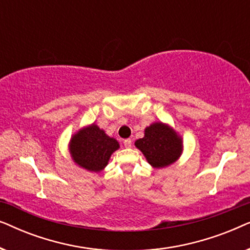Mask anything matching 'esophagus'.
Here are the masks:
<instances>
[{"mask_svg":"<svg viewBox=\"0 0 250 250\" xmlns=\"http://www.w3.org/2000/svg\"><path fill=\"white\" fill-rule=\"evenodd\" d=\"M123 143H124V146H126V148H129V146H132V140L131 139H125L124 141H123Z\"/></svg>","mask_w":250,"mask_h":250,"instance_id":"34e87169","label":"esophagus"}]
</instances>
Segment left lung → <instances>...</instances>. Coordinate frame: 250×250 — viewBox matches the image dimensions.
I'll return each instance as SVG.
<instances>
[{"label":"left lung","mask_w":250,"mask_h":250,"mask_svg":"<svg viewBox=\"0 0 250 250\" xmlns=\"http://www.w3.org/2000/svg\"><path fill=\"white\" fill-rule=\"evenodd\" d=\"M150 165L163 168L173 164L182 152V139L168 125L153 123L145 129V136L135 141Z\"/></svg>","instance_id":"obj_1"}]
</instances>
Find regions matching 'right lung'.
<instances>
[{"mask_svg":"<svg viewBox=\"0 0 250 250\" xmlns=\"http://www.w3.org/2000/svg\"><path fill=\"white\" fill-rule=\"evenodd\" d=\"M119 148L117 140L105 134L95 124L80 129L70 140V155L78 166L100 172L108 165L111 153Z\"/></svg>","mask_w":250,"mask_h":250,"instance_id":"add662e5","label":"right lung"}]
</instances>
